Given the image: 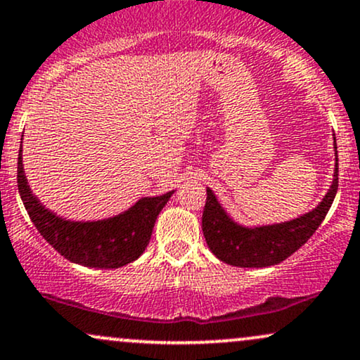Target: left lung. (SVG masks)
Wrapping results in <instances>:
<instances>
[{"mask_svg": "<svg viewBox=\"0 0 360 360\" xmlns=\"http://www.w3.org/2000/svg\"><path fill=\"white\" fill-rule=\"evenodd\" d=\"M337 148V147H335ZM338 189V159L333 184L320 205L301 218L279 225L243 229L226 217L212 189H206V205L201 217L205 240L221 262L237 267H267L295 254L316 232L325 220Z\"/></svg>", "mask_w": 360, "mask_h": 360, "instance_id": "1", "label": "left lung"}]
</instances>
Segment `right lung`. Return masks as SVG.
<instances>
[{
	"label": "right lung",
	"mask_w": 360,
	"mask_h": 360,
	"mask_svg": "<svg viewBox=\"0 0 360 360\" xmlns=\"http://www.w3.org/2000/svg\"><path fill=\"white\" fill-rule=\"evenodd\" d=\"M18 191L39 233L71 262L98 269H117L142 255L150 240L157 214L172 193L143 198L120 217L103 221H68L45 210L28 188L18 155Z\"/></svg>",
	"instance_id": "add662e5"
}]
</instances>
